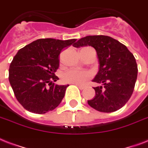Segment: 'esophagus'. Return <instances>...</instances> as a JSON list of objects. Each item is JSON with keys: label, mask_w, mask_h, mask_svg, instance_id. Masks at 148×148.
Masks as SVG:
<instances>
[{"label": "esophagus", "mask_w": 148, "mask_h": 148, "mask_svg": "<svg viewBox=\"0 0 148 148\" xmlns=\"http://www.w3.org/2000/svg\"><path fill=\"white\" fill-rule=\"evenodd\" d=\"M76 86H77L79 88V90H84L85 88H86V87L83 86H81V85H76Z\"/></svg>", "instance_id": "obj_1"}]
</instances>
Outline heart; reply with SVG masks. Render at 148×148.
<instances>
[{
	"label": "heart",
	"instance_id": "b5f03b06",
	"mask_svg": "<svg viewBox=\"0 0 148 148\" xmlns=\"http://www.w3.org/2000/svg\"><path fill=\"white\" fill-rule=\"evenodd\" d=\"M92 73L88 70H79L76 69H69L63 74V80L66 82L75 85H83L91 79Z\"/></svg>",
	"mask_w": 148,
	"mask_h": 148
}]
</instances>
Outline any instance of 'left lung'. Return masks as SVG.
<instances>
[{"label":"left lung","instance_id":"obj_1","mask_svg":"<svg viewBox=\"0 0 148 148\" xmlns=\"http://www.w3.org/2000/svg\"><path fill=\"white\" fill-rule=\"evenodd\" d=\"M91 46L97 51L99 71L92 82L100 84L88 104L95 110L111 113L123 107L131 97L137 77L134 56L117 40L106 35H89L73 44L75 48Z\"/></svg>","mask_w":148,"mask_h":148}]
</instances>
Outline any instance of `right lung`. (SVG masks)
<instances>
[{"label": "right lung", "mask_w": 148, "mask_h": 148, "mask_svg": "<svg viewBox=\"0 0 148 148\" xmlns=\"http://www.w3.org/2000/svg\"><path fill=\"white\" fill-rule=\"evenodd\" d=\"M75 41L41 38L18 50L10 65L9 82L25 110L43 114L60 104L69 85L53 82L58 79V56Z\"/></svg>", "instance_id": "1"}]
</instances>
